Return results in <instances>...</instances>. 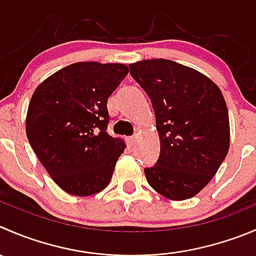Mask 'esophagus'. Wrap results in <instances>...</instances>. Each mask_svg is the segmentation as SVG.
<instances>
[{
    "label": "esophagus",
    "mask_w": 256,
    "mask_h": 256,
    "mask_svg": "<svg viewBox=\"0 0 256 256\" xmlns=\"http://www.w3.org/2000/svg\"><path fill=\"white\" fill-rule=\"evenodd\" d=\"M136 144V138L135 136H131V138H128V145L130 146V148H134V145Z\"/></svg>",
    "instance_id": "esophagus-1"
}]
</instances>
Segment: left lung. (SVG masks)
Segmentation results:
<instances>
[{
  "instance_id": "1",
  "label": "left lung",
  "mask_w": 256,
  "mask_h": 256,
  "mask_svg": "<svg viewBox=\"0 0 256 256\" xmlns=\"http://www.w3.org/2000/svg\"><path fill=\"white\" fill-rule=\"evenodd\" d=\"M128 68L150 98L160 136V156L144 168L146 180L168 199H190L214 178L229 151L224 96L209 78L170 60H144Z\"/></svg>"
}]
</instances>
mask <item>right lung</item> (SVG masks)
Listing matches in <instances>:
<instances>
[{
    "instance_id": "obj_1",
    "label": "right lung",
    "mask_w": 256,
    "mask_h": 256,
    "mask_svg": "<svg viewBox=\"0 0 256 256\" xmlns=\"http://www.w3.org/2000/svg\"><path fill=\"white\" fill-rule=\"evenodd\" d=\"M128 74L122 64L78 62L46 78L32 95L27 138L68 194L88 196L110 184L126 146L108 134V98Z\"/></svg>"
}]
</instances>
